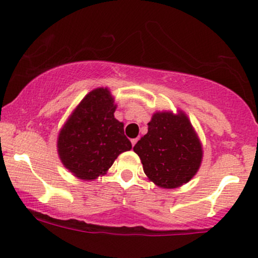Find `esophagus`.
<instances>
[{
  "mask_svg": "<svg viewBox=\"0 0 258 258\" xmlns=\"http://www.w3.org/2000/svg\"><path fill=\"white\" fill-rule=\"evenodd\" d=\"M137 142H138V138H133V139H131V143H132L133 147L136 146V143H137Z\"/></svg>",
  "mask_w": 258,
  "mask_h": 258,
  "instance_id": "obj_1",
  "label": "esophagus"
}]
</instances>
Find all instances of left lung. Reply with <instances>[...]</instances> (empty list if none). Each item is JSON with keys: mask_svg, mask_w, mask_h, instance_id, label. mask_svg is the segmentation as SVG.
Instances as JSON below:
<instances>
[{"mask_svg": "<svg viewBox=\"0 0 258 258\" xmlns=\"http://www.w3.org/2000/svg\"><path fill=\"white\" fill-rule=\"evenodd\" d=\"M143 164L144 173L158 186L178 188L199 170L203 147L183 111L155 112L148 133L133 147Z\"/></svg>", "mask_w": 258, "mask_h": 258, "instance_id": "left-lung-1", "label": "left lung"}]
</instances>
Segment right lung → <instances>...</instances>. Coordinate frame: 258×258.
Wrapping results in <instances>:
<instances>
[{
  "label": "right lung",
  "instance_id": "1",
  "mask_svg": "<svg viewBox=\"0 0 258 258\" xmlns=\"http://www.w3.org/2000/svg\"><path fill=\"white\" fill-rule=\"evenodd\" d=\"M108 88H96L76 106L58 136L61 162L80 179L103 176L121 153L132 148Z\"/></svg>",
  "mask_w": 258,
  "mask_h": 258
}]
</instances>
